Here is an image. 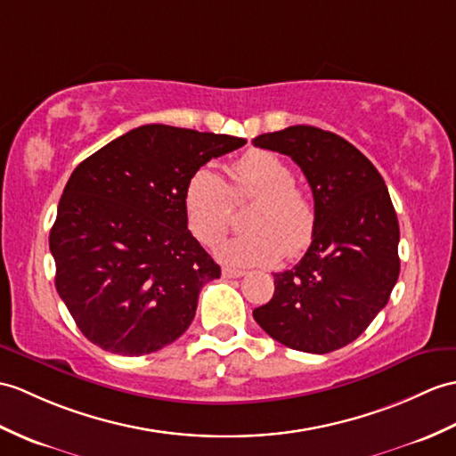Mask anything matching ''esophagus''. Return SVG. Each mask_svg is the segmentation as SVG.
I'll list each match as a JSON object with an SVG mask.
<instances>
[{"label":"esophagus","instance_id":"1","mask_svg":"<svg viewBox=\"0 0 456 456\" xmlns=\"http://www.w3.org/2000/svg\"><path fill=\"white\" fill-rule=\"evenodd\" d=\"M221 276L227 278V280H231V278H242V276H245V272H242V270H235V268H229V266H225L224 270H221Z\"/></svg>","mask_w":456,"mask_h":456}]
</instances>
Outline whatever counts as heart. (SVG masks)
I'll use <instances>...</instances> for the list:
<instances>
[{"mask_svg": "<svg viewBox=\"0 0 456 456\" xmlns=\"http://www.w3.org/2000/svg\"><path fill=\"white\" fill-rule=\"evenodd\" d=\"M229 184L211 168H198L186 180L183 206L188 229L206 247L224 239L232 202L256 200L245 219L247 232L217 247V256L235 266L272 264L281 254L299 256L316 231L313 196L295 184V171L280 155L256 150L229 168Z\"/></svg>", "mask_w": 456, "mask_h": 456, "instance_id": "obj_1", "label": "heart"}]
</instances>
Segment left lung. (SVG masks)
Here are the masks:
<instances>
[{"label":"left lung","instance_id":"1","mask_svg":"<svg viewBox=\"0 0 456 456\" xmlns=\"http://www.w3.org/2000/svg\"><path fill=\"white\" fill-rule=\"evenodd\" d=\"M252 143L291 157L316 208L309 250L273 273V297L252 316L291 349L334 352L365 332L398 280L400 229L388 188L362 151L314 126H289Z\"/></svg>","mask_w":456,"mask_h":456}]
</instances>
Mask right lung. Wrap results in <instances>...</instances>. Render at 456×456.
<instances>
[{"mask_svg":"<svg viewBox=\"0 0 456 456\" xmlns=\"http://www.w3.org/2000/svg\"><path fill=\"white\" fill-rule=\"evenodd\" d=\"M247 140L165 124L116 137L71 173L50 231L56 289L77 328L118 355L186 332L221 268L188 231L186 180Z\"/></svg>","mask_w":456,"mask_h":456,"instance_id":"1","label":"right lung"}]
</instances>
